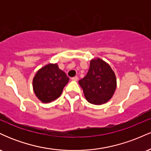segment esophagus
<instances>
[{
	"label": "esophagus",
	"mask_w": 151,
	"mask_h": 151,
	"mask_svg": "<svg viewBox=\"0 0 151 151\" xmlns=\"http://www.w3.org/2000/svg\"><path fill=\"white\" fill-rule=\"evenodd\" d=\"M72 81H77L78 80V77H77V76H75V77H72Z\"/></svg>",
	"instance_id": "1"
}]
</instances>
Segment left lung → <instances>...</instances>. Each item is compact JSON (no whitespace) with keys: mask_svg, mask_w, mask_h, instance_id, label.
Returning <instances> with one entry per match:
<instances>
[{"mask_svg":"<svg viewBox=\"0 0 151 151\" xmlns=\"http://www.w3.org/2000/svg\"><path fill=\"white\" fill-rule=\"evenodd\" d=\"M88 102L101 105L111 99L116 88L115 73L109 64L100 58L90 62L89 71L79 81Z\"/></svg>","mask_w":151,"mask_h":151,"instance_id":"1","label":"left lung"}]
</instances>
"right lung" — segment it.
<instances>
[{
	"mask_svg": "<svg viewBox=\"0 0 151 151\" xmlns=\"http://www.w3.org/2000/svg\"><path fill=\"white\" fill-rule=\"evenodd\" d=\"M69 80L58 64H48L40 69L33 78L34 92L43 103H49L60 97Z\"/></svg>",
	"mask_w": 151,
	"mask_h": 151,
	"instance_id": "right-lung-1",
	"label": "right lung"
}]
</instances>
